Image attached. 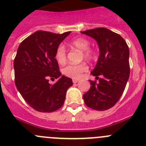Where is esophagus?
I'll return each instance as SVG.
<instances>
[{
	"label": "esophagus",
	"mask_w": 146,
	"mask_h": 146,
	"mask_svg": "<svg viewBox=\"0 0 146 146\" xmlns=\"http://www.w3.org/2000/svg\"><path fill=\"white\" fill-rule=\"evenodd\" d=\"M78 82V80H73V83H77Z\"/></svg>",
	"instance_id": "1"
}]
</instances>
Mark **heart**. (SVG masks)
Here are the masks:
<instances>
[{
	"label": "heart",
	"instance_id": "b5f03b06",
	"mask_svg": "<svg viewBox=\"0 0 146 146\" xmlns=\"http://www.w3.org/2000/svg\"><path fill=\"white\" fill-rule=\"evenodd\" d=\"M89 41L83 37H77L68 43V46L72 48H75L81 51L82 57L88 60L95 58V54L92 49L89 48ZM55 58L57 62L61 65H64L66 62V50L63 44H60L57 47L55 53ZM88 70V66L85 63L79 64H69L62 69V73L66 77L73 79H78L81 77L83 72Z\"/></svg>",
	"mask_w": 146,
	"mask_h": 146
}]
</instances>
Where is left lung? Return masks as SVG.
Returning a JSON list of instances; mask_svg holds the SVG:
<instances>
[{
    "mask_svg": "<svg viewBox=\"0 0 146 146\" xmlns=\"http://www.w3.org/2000/svg\"><path fill=\"white\" fill-rule=\"evenodd\" d=\"M98 43L100 56L92 76L99 82L89 80L90 88L83 95L88 107L104 111L112 107L124 91L130 74L129 49L124 39L107 28H96L81 32Z\"/></svg>",
    "mask_w": 146,
    "mask_h": 146,
    "instance_id": "8db88e82",
    "label": "left lung"
}]
</instances>
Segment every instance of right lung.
Instances as JSON below:
<instances>
[{
    "instance_id": "1",
    "label": "right lung",
    "mask_w": 146,
    "mask_h": 146,
    "mask_svg": "<svg viewBox=\"0 0 146 146\" xmlns=\"http://www.w3.org/2000/svg\"><path fill=\"white\" fill-rule=\"evenodd\" d=\"M70 32L61 35L37 31L22 42L14 60L15 85L26 102L40 112H52L62 107L70 78L61 76L55 58L57 47ZM58 79L54 85L49 77Z\"/></svg>"
}]
</instances>
